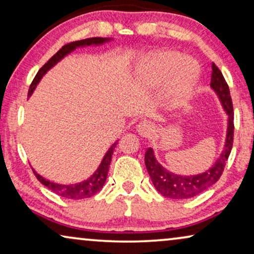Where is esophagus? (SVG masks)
<instances>
[{
    "label": "esophagus",
    "mask_w": 254,
    "mask_h": 254,
    "mask_svg": "<svg viewBox=\"0 0 254 254\" xmlns=\"http://www.w3.org/2000/svg\"><path fill=\"white\" fill-rule=\"evenodd\" d=\"M137 133L142 137L150 138L155 133V125L151 121H143L137 126Z\"/></svg>",
    "instance_id": "34e87169"
}]
</instances>
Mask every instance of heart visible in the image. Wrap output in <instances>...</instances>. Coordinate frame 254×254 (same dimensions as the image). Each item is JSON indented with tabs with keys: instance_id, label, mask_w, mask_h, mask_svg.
<instances>
[{
	"instance_id": "heart-1",
	"label": "heart",
	"mask_w": 254,
	"mask_h": 254,
	"mask_svg": "<svg viewBox=\"0 0 254 254\" xmlns=\"http://www.w3.org/2000/svg\"><path fill=\"white\" fill-rule=\"evenodd\" d=\"M135 78L142 90H156L168 83L166 97L171 104L190 95L200 78V68L192 58L176 51L156 52L142 58L135 65Z\"/></svg>"
}]
</instances>
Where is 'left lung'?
<instances>
[{
  "label": "left lung",
  "instance_id": "8db88e82",
  "mask_svg": "<svg viewBox=\"0 0 254 254\" xmlns=\"http://www.w3.org/2000/svg\"><path fill=\"white\" fill-rule=\"evenodd\" d=\"M211 68H213V74H211L210 79V89L217 96L228 117L223 150L221 151L220 156L207 171L197 173V175L184 176L165 169L156 159L154 149L149 148L144 155L145 168L148 170L155 189L165 197L175 200L190 199V197L199 195L203 190L209 189L220 179L224 170L225 162L228 161L229 155L231 152L232 142H234V109H232L230 90H229V86L220 69L215 65V64H213Z\"/></svg>",
  "mask_w": 254,
  "mask_h": 254
}]
</instances>
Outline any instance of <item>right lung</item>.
<instances>
[{
	"instance_id": "1",
	"label": "right lung",
	"mask_w": 254,
	"mask_h": 254,
	"mask_svg": "<svg viewBox=\"0 0 254 254\" xmlns=\"http://www.w3.org/2000/svg\"><path fill=\"white\" fill-rule=\"evenodd\" d=\"M113 38H100V37H95V38H88V39H83L78 41H74V43L64 45V47L61 48L60 51L58 52L57 54H54L50 60H48L46 64H45L43 67L39 69V71L37 72L36 77H34L33 82L31 83L30 89H29V95L27 97L32 96L34 90H36L38 83L40 82V79L44 77L45 74L54 67L55 64H58L62 59H64L68 54H70L71 52H74L76 48L79 47H86V46H100V45L107 44L110 41H112ZM118 141L114 142V143L109 148V150L106 151V154L104 155V157L100 162V164L95 172L92 173L91 176L89 177L88 179L83 180L81 183L76 184H69V185H62V184H58L54 182H51L46 178H44L43 176H40L39 173L36 172V170L33 169L34 175H36L37 179L39 182L48 187L51 190H53L54 193H57L58 195L62 197H65V199H72V200H79V199H86V197H91L99 192L100 190L103 189L104 184L106 182L107 178V172H109V168L111 164V159H112V155L114 151V148L117 147Z\"/></svg>"
}]
</instances>
